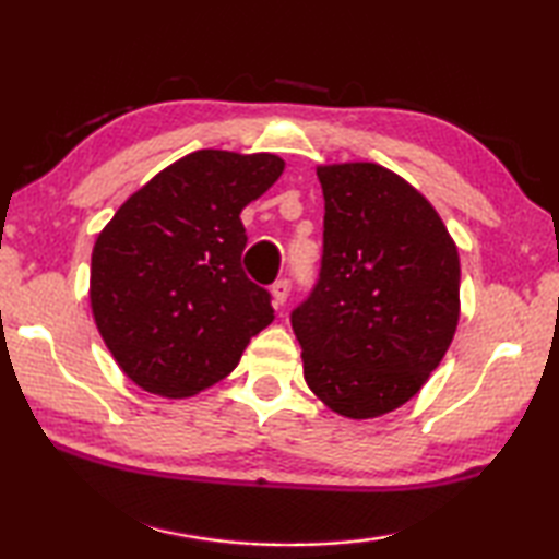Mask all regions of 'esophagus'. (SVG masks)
I'll return each instance as SVG.
<instances>
[{"instance_id":"1","label":"esophagus","mask_w":559,"mask_h":559,"mask_svg":"<svg viewBox=\"0 0 559 559\" xmlns=\"http://www.w3.org/2000/svg\"><path fill=\"white\" fill-rule=\"evenodd\" d=\"M271 293H273V302H276V308L283 306V302H286L288 296H290V281L288 278H278L271 286Z\"/></svg>"}]
</instances>
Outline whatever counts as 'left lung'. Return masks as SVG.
<instances>
[{
	"instance_id": "1",
	"label": "left lung",
	"mask_w": 559,
	"mask_h": 559,
	"mask_svg": "<svg viewBox=\"0 0 559 559\" xmlns=\"http://www.w3.org/2000/svg\"><path fill=\"white\" fill-rule=\"evenodd\" d=\"M323 261L290 313L302 377L349 419L396 409L437 370L459 325V249L437 210L374 163L318 167Z\"/></svg>"
}]
</instances>
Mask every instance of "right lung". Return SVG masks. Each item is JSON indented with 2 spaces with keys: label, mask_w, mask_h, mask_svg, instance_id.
<instances>
[{
  "label": "right lung",
  "mask_w": 559,
  "mask_h": 559,
  "mask_svg": "<svg viewBox=\"0 0 559 559\" xmlns=\"http://www.w3.org/2000/svg\"><path fill=\"white\" fill-rule=\"evenodd\" d=\"M278 155L197 150L157 173L98 234L91 308L132 382L182 400L224 380L271 325V293L241 269V210L281 177Z\"/></svg>",
  "instance_id": "right-lung-1"
}]
</instances>
